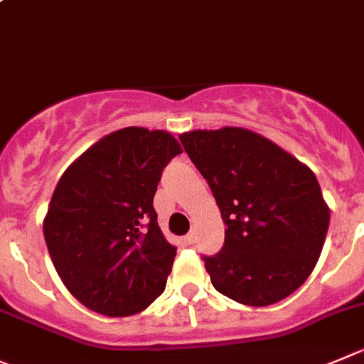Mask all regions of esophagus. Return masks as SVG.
Listing matches in <instances>:
<instances>
[{
  "label": "esophagus",
  "instance_id": "1",
  "mask_svg": "<svg viewBox=\"0 0 364 364\" xmlns=\"http://www.w3.org/2000/svg\"><path fill=\"white\" fill-rule=\"evenodd\" d=\"M186 240H188L189 243H195V241H196V230H195V228H193V230L189 232L188 236H186Z\"/></svg>",
  "mask_w": 364,
  "mask_h": 364
}]
</instances>
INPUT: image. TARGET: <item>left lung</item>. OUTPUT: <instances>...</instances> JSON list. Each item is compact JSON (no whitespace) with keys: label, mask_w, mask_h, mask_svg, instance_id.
Here are the masks:
<instances>
[{"label":"left lung","mask_w":364,"mask_h":364,"mask_svg":"<svg viewBox=\"0 0 364 364\" xmlns=\"http://www.w3.org/2000/svg\"><path fill=\"white\" fill-rule=\"evenodd\" d=\"M180 143L227 225L221 250L202 255L216 291L254 307L296 291L316 266L331 220L314 173L245 128L195 130Z\"/></svg>","instance_id":"1"}]
</instances>
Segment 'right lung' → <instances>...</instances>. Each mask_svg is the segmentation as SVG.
<instances>
[{"mask_svg": "<svg viewBox=\"0 0 364 364\" xmlns=\"http://www.w3.org/2000/svg\"><path fill=\"white\" fill-rule=\"evenodd\" d=\"M178 154L171 134L128 127L92 144L58 180L44 240L64 286L91 311L130 316L164 291L176 247L159 228L154 196Z\"/></svg>", "mask_w": 364, "mask_h": 364, "instance_id": "1", "label": "right lung"}]
</instances>
